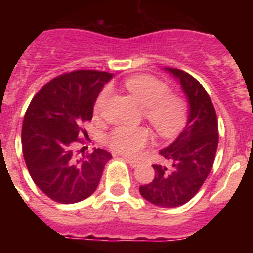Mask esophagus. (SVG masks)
Here are the masks:
<instances>
[{
  "label": "esophagus",
  "mask_w": 253,
  "mask_h": 253,
  "mask_svg": "<svg viewBox=\"0 0 253 253\" xmlns=\"http://www.w3.org/2000/svg\"><path fill=\"white\" fill-rule=\"evenodd\" d=\"M124 160L126 161V162L129 163V165H130L131 167H137L138 165H139V161H137V160H134V158H129V157H124Z\"/></svg>",
  "instance_id": "34e87169"
}]
</instances>
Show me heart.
I'll return each mask as SVG.
<instances>
[{
    "label": "heart",
    "mask_w": 253,
    "mask_h": 253,
    "mask_svg": "<svg viewBox=\"0 0 253 253\" xmlns=\"http://www.w3.org/2000/svg\"><path fill=\"white\" fill-rule=\"evenodd\" d=\"M125 88L144 107V116L161 138L171 139L184 130L189 118V105L181 96L169 93L165 82L152 76H133L125 81ZM109 87L100 92L95 102V111L101 113L110 97ZM151 140V131L146 126L119 125L107 137V144L118 153L135 156Z\"/></svg>",
    "instance_id": "heart-1"
}]
</instances>
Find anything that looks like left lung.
<instances>
[{"label":"left lung","instance_id":"1","mask_svg":"<svg viewBox=\"0 0 253 253\" xmlns=\"http://www.w3.org/2000/svg\"><path fill=\"white\" fill-rule=\"evenodd\" d=\"M165 69L180 82L189 102V118L175 142L160 151L171 167L153 165L154 178L139 191L157 207L176 208L191 200L209 176L218 148V119L213 102L198 80L181 69Z\"/></svg>","mask_w":253,"mask_h":253}]
</instances>
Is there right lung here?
<instances>
[{
	"mask_svg": "<svg viewBox=\"0 0 253 253\" xmlns=\"http://www.w3.org/2000/svg\"><path fill=\"white\" fill-rule=\"evenodd\" d=\"M111 73L80 69L63 73L33 97L22 123L21 144L31 178L48 198L73 204L95 193L111 154L105 149L78 158L73 152L82 124L92 119L93 105Z\"/></svg>",
	"mask_w": 253,
	"mask_h": 253,
	"instance_id": "add662e5",
	"label": "right lung"
}]
</instances>
